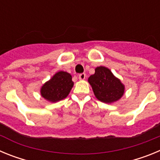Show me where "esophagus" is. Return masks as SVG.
Returning <instances> with one entry per match:
<instances>
[{"instance_id": "esophagus-1", "label": "esophagus", "mask_w": 160, "mask_h": 160, "mask_svg": "<svg viewBox=\"0 0 160 160\" xmlns=\"http://www.w3.org/2000/svg\"><path fill=\"white\" fill-rule=\"evenodd\" d=\"M86 73H80V74H79L78 75V78H79V79H81V80H83V79H85L86 78Z\"/></svg>"}]
</instances>
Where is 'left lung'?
Instances as JSON below:
<instances>
[{
  "instance_id": "1",
  "label": "left lung",
  "mask_w": 160,
  "mask_h": 160,
  "mask_svg": "<svg viewBox=\"0 0 160 160\" xmlns=\"http://www.w3.org/2000/svg\"><path fill=\"white\" fill-rule=\"evenodd\" d=\"M88 82L96 98L103 102L118 101L123 95L124 86L107 67L96 68L95 73L89 78Z\"/></svg>"
}]
</instances>
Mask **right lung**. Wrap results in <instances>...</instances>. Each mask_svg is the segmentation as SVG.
<instances>
[{
    "label": "right lung",
    "mask_w": 160,
    "mask_h": 160,
    "mask_svg": "<svg viewBox=\"0 0 160 160\" xmlns=\"http://www.w3.org/2000/svg\"><path fill=\"white\" fill-rule=\"evenodd\" d=\"M73 86L72 76L67 72L59 71L41 89L42 96L50 102H58L67 97Z\"/></svg>",
    "instance_id": "obj_1"
}]
</instances>
